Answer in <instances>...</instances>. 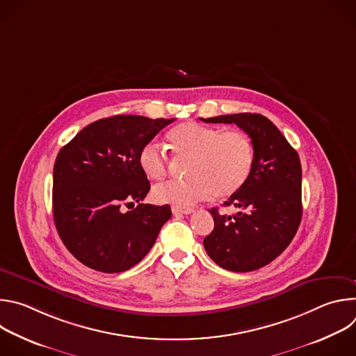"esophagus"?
Masks as SVG:
<instances>
[{"instance_id":"34e87169","label":"esophagus","mask_w":356,"mask_h":356,"mask_svg":"<svg viewBox=\"0 0 356 356\" xmlns=\"http://www.w3.org/2000/svg\"><path fill=\"white\" fill-rule=\"evenodd\" d=\"M172 211L173 214H191L194 210L193 209H184V207H177V206H173L172 207Z\"/></svg>"}]
</instances>
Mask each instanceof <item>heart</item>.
Segmentation results:
<instances>
[{"label":"heart","mask_w":356,"mask_h":356,"mask_svg":"<svg viewBox=\"0 0 356 356\" xmlns=\"http://www.w3.org/2000/svg\"><path fill=\"white\" fill-rule=\"evenodd\" d=\"M168 142L175 158L188 159V177L154 188V200L162 204L190 207L211 195L229 198L245 186L255 163V146L242 131L225 132L217 127L184 122L168 134ZM138 163L149 180L163 179L169 169L168 156L155 142L140 147Z\"/></svg>","instance_id":"1"}]
</instances>
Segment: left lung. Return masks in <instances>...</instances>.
Instances as JSON below:
<instances>
[{"label":"left lung","instance_id":"obj_1","mask_svg":"<svg viewBox=\"0 0 356 356\" xmlns=\"http://www.w3.org/2000/svg\"><path fill=\"white\" fill-rule=\"evenodd\" d=\"M235 124L255 146V163L245 186L224 207L227 216L211 209L214 229L204 238L209 257L231 272H252L276 259L294 238L302 214L301 163L297 152L261 114H231L202 120Z\"/></svg>","mask_w":356,"mask_h":356}]
</instances>
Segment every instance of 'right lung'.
I'll use <instances>...</instances> for the list:
<instances>
[{"instance_id":"right-lung-1","label":"right lung","mask_w":356,"mask_h":356,"mask_svg":"<svg viewBox=\"0 0 356 356\" xmlns=\"http://www.w3.org/2000/svg\"><path fill=\"white\" fill-rule=\"evenodd\" d=\"M173 121L142 115L103 118L59 150L54 220L65 246L83 265L120 273L139 264L154 246L172 211L168 204L140 202L150 183L139 168L138 154Z\"/></svg>"}]
</instances>
